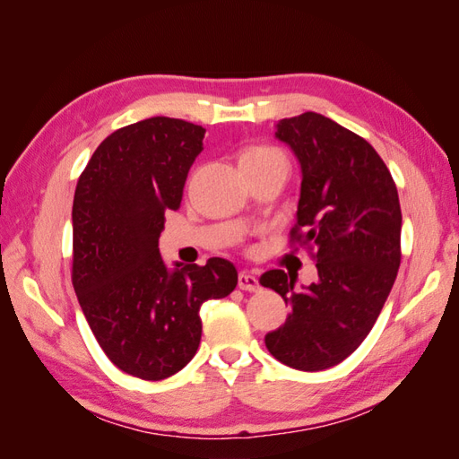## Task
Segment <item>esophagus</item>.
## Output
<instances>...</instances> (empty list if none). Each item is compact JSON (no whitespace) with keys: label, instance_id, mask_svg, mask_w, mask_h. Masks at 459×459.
Masks as SVG:
<instances>
[{"label":"esophagus","instance_id":"34e87169","mask_svg":"<svg viewBox=\"0 0 459 459\" xmlns=\"http://www.w3.org/2000/svg\"><path fill=\"white\" fill-rule=\"evenodd\" d=\"M238 287L242 290H250V292H257V290L262 289L260 281H257V277L254 273H250V272H242L238 275Z\"/></svg>","mask_w":459,"mask_h":459}]
</instances>
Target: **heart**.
<instances>
[{
	"mask_svg": "<svg viewBox=\"0 0 459 459\" xmlns=\"http://www.w3.org/2000/svg\"><path fill=\"white\" fill-rule=\"evenodd\" d=\"M275 159L287 160L283 152L275 147L254 145V147H248L240 152V167L242 164H255V162H265V160H275Z\"/></svg>",
	"mask_w": 459,
	"mask_h": 459,
	"instance_id": "heart-1",
	"label": "heart"
}]
</instances>
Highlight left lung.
Returning <instances> with one entry per match:
<instances>
[{"label":"left lung","mask_w":459,"mask_h":459,"mask_svg":"<svg viewBox=\"0 0 459 459\" xmlns=\"http://www.w3.org/2000/svg\"><path fill=\"white\" fill-rule=\"evenodd\" d=\"M302 182L292 240L314 250L318 281L295 289L281 269L260 283L289 302L290 314L265 347L290 368L335 367L355 351L384 308L402 262V209L390 170L367 139L322 114L275 124Z\"/></svg>","instance_id":"left-lung-1"}]
</instances>
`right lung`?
<instances>
[{
	"label": "right lung",
	"instance_id": "obj_1",
	"mask_svg": "<svg viewBox=\"0 0 459 459\" xmlns=\"http://www.w3.org/2000/svg\"><path fill=\"white\" fill-rule=\"evenodd\" d=\"M205 129L155 116L116 129L92 152L74 197V289L107 357L141 380H164L202 339L199 308L230 295L229 260L164 264V211L178 209Z\"/></svg>",
	"mask_w": 459,
	"mask_h": 459
}]
</instances>
